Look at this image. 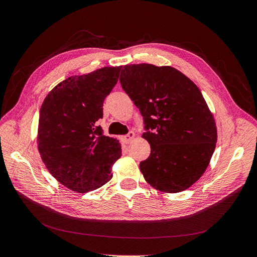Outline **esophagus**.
Returning <instances> with one entry per match:
<instances>
[{
    "label": "esophagus",
    "mask_w": 257,
    "mask_h": 257,
    "mask_svg": "<svg viewBox=\"0 0 257 257\" xmlns=\"http://www.w3.org/2000/svg\"><path fill=\"white\" fill-rule=\"evenodd\" d=\"M135 136H136V135H135L134 132H130V133H128L127 135H125V136L123 137V141L125 142L126 144H130V143L135 138Z\"/></svg>",
    "instance_id": "obj_1"
}]
</instances>
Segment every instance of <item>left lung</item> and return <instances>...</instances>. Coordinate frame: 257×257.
<instances>
[{"label":"left lung","mask_w":257,"mask_h":257,"mask_svg":"<svg viewBox=\"0 0 257 257\" xmlns=\"http://www.w3.org/2000/svg\"><path fill=\"white\" fill-rule=\"evenodd\" d=\"M120 82L146 124L151 153L139 164L146 181L165 193L189 189L206 172L217 141L200 90L172 66L146 63L124 66Z\"/></svg>","instance_id":"left-lung-1"}]
</instances>
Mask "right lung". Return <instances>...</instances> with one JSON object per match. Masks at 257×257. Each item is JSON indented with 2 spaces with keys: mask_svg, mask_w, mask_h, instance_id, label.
<instances>
[{
  "mask_svg": "<svg viewBox=\"0 0 257 257\" xmlns=\"http://www.w3.org/2000/svg\"><path fill=\"white\" fill-rule=\"evenodd\" d=\"M121 66L72 76L56 85L40 111L37 148L49 173L69 190L88 193L112 178L121 145L103 134L105 97L116 84Z\"/></svg>",
  "mask_w": 257,
  "mask_h": 257,
  "instance_id": "right-lung-1",
  "label": "right lung"
}]
</instances>
